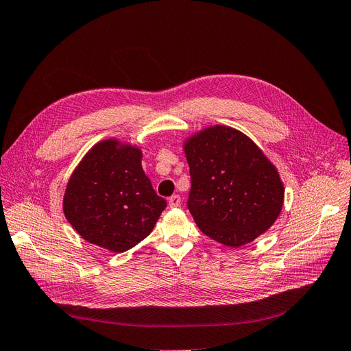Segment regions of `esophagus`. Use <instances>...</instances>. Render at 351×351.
<instances>
[{
  "label": "esophagus",
  "instance_id": "esophagus-1",
  "mask_svg": "<svg viewBox=\"0 0 351 351\" xmlns=\"http://www.w3.org/2000/svg\"><path fill=\"white\" fill-rule=\"evenodd\" d=\"M180 205V197L179 195H172L171 198H169V206L171 208H176V206Z\"/></svg>",
  "mask_w": 351,
  "mask_h": 351
}]
</instances>
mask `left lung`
Masks as SVG:
<instances>
[{
  "label": "left lung",
  "mask_w": 351,
  "mask_h": 351,
  "mask_svg": "<svg viewBox=\"0 0 351 351\" xmlns=\"http://www.w3.org/2000/svg\"><path fill=\"white\" fill-rule=\"evenodd\" d=\"M188 210L205 236L240 247L276 221L283 205L279 173L239 130L215 125L185 143Z\"/></svg>",
  "instance_id": "8db88e82"
}]
</instances>
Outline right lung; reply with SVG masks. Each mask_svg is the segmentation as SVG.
<instances>
[{
  "mask_svg": "<svg viewBox=\"0 0 351 351\" xmlns=\"http://www.w3.org/2000/svg\"><path fill=\"white\" fill-rule=\"evenodd\" d=\"M166 205L143 171L141 152L106 140L75 169L63 213L86 241L123 253L150 234Z\"/></svg>",
  "mask_w": 351,
  "mask_h": 351,
  "instance_id": "right-lung-1",
  "label": "right lung"
}]
</instances>
